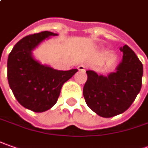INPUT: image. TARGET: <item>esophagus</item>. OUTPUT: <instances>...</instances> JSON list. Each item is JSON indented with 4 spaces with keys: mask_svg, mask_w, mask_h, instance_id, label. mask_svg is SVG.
<instances>
[{
    "mask_svg": "<svg viewBox=\"0 0 148 148\" xmlns=\"http://www.w3.org/2000/svg\"><path fill=\"white\" fill-rule=\"evenodd\" d=\"M78 69L79 71H85L86 70V66L84 64H80L78 66Z\"/></svg>",
    "mask_w": 148,
    "mask_h": 148,
    "instance_id": "1",
    "label": "esophagus"
}]
</instances>
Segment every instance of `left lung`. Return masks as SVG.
I'll list each match as a JSON object with an SVG mask.
<instances>
[{
  "instance_id": "8db88e82",
  "label": "left lung",
  "mask_w": 148,
  "mask_h": 148,
  "mask_svg": "<svg viewBox=\"0 0 148 148\" xmlns=\"http://www.w3.org/2000/svg\"><path fill=\"white\" fill-rule=\"evenodd\" d=\"M122 61L116 71L108 76L87 70L84 87V99L90 109L105 118L122 114L129 109L139 93L143 74V64L134 51L125 45L120 47Z\"/></svg>"
}]
</instances>
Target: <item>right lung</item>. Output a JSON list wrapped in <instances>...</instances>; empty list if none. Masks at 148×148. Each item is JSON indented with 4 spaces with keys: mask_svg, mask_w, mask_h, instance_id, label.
<instances>
[{
    "mask_svg": "<svg viewBox=\"0 0 148 148\" xmlns=\"http://www.w3.org/2000/svg\"><path fill=\"white\" fill-rule=\"evenodd\" d=\"M56 33L44 31L24 37L9 55L7 78L20 105L34 112H43L56 103L63 84L78 69L57 70L33 58L32 51L45 39Z\"/></svg>",
    "mask_w": 148,
    "mask_h": 148,
    "instance_id": "1",
    "label": "right lung"
}]
</instances>
